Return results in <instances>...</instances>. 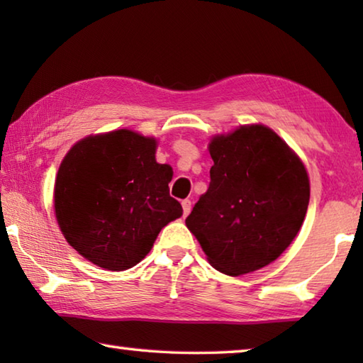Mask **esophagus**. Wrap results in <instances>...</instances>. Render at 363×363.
<instances>
[{
    "mask_svg": "<svg viewBox=\"0 0 363 363\" xmlns=\"http://www.w3.org/2000/svg\"><path fill=\"white\" fill-rule=\"evenodd\" d=\"M182 210H184V216H187V214L190 213V210H192V201L184 200L182 201Z\"/></svg>",
    "mask_w": 363,
    "mask_h": 363,
    "instance_id": "34e87169",
    "label": "esophagus"
}]
</instances>
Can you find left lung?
I'll use <instances>...</instances> for the list:
<instances>
[{
	"mask_svg": "<svg viewBox=\"0 0 363 363\" xmlns=\"http://www.w3.org/2000/svg\"><path fill=\"white\" fill-rule=\"evenodd\" d=\"M210 187L186 219L211 266L232 277L274 262L296 238L311 196L303 160L261 123L214 134Z\"/></svg>",
	"mask_w": 363,
	"mask_h": 363,
	"instance_id": "obj_1",
	"label": "left lung"
}]
</instances>
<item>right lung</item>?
Instances as JSON below:
<instances>
[{
	"mask_svg": "<svg viewBox=\"0 0 363 363\" xmlns=\"http://www.w3.org/2000/svg\"><path fill=\"white\" fill-rule=\"evenodd\" d=\"M157 138L123 128L79 139L60 162L54 214L84 259L113 272L131 269L182 216L169 195L173 168L157 162Z\"/></svg>",
	"mask_w": 363,
	"mask_h": 363,
	"instance_id": "obj_1",
	"label": "right lung"
}]
</instances>
